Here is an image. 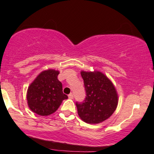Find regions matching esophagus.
I'll return each mask as SVG.
<instances>
[{"mask_svg":"<svg viewBox=\"0 0 154 154\" xmlns=\"http://www.w3.org/2000/svg\"><path fill=\"white\" fill-rule=\"evenodd\" d=\"M68 98L69 99H73V94H70L69 95H68Z\"/></svg>","mask_w":154,"mask_h":154,"instance_id":"1","label":"esophagus"}]
</instances>
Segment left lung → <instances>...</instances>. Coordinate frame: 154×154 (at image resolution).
<instances>
[{
	"label": "left lung",
	"mask_w": 154,
	"mask_h": 154,
	"mask_svg": "<svg viewBox=\"0 0 154 154\" xmlns=\"http://www.w3.org/2000/svg\"><path fill=\"white\" fill-rule=\"evenodd\" d=\"M86 98L76 102L78 114L88 124L100 123L111 116L118 104V96L112 81L100 71L81 72Z\"/></svg>",
	"instance_id": "8db88e82"
}]
</instances>
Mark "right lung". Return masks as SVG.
Segmentation results:
<instances>
[{
  "mask_svg": "<svg viewBox=\"0 0 154 154\" xmlns=\"http://www.w3.org/2000/svg\"><path fill=\"white\" fill-rule=\"evenodd\" d=\"M58 70L48 69L41 72L27 90L29 107L34 113L47 116L54 113L68 96L63 92L62 83L57 79Z\"/></svg>",
  "mask_w": 154,
  "mask_h": 154,
  "instance_id": "add662e5",
  "label": "right lung"
}]
</instances>
